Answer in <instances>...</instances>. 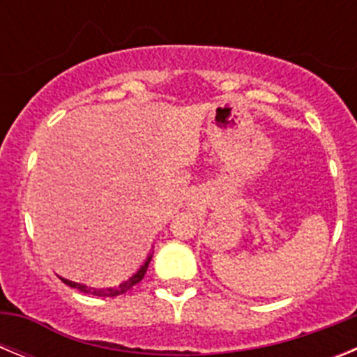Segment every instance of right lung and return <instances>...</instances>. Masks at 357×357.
I'll return each mask as SVG.
<instances>
[{
	"label": "right lung",
	"mask_w": 357,
	"mask_h": 357,
	"mask_svg": "<svg viewBox=\"0 0 357 357\" xmlns=\"http://www.w3.org/2000/svg\"><path fill=\"white\" fill-rule=\"evenodd\" d=\"M150 261H151V255H148V259L144 261L143 266L137 270V273H134L130 279L125 280V282H123V284H119L118 288H107V289L87 288V286L78 284V282H71V280H68V279H62V277H61V279H62V282H64V284L69 286V288L80 289L82 293H89V295H94V296H118V295H123V293H127L128 289L132 288V286H135L137 282H141V280H143V277H144V273H146V268H148V264H150Z\"/></svg>",
	"instance_id": "obj_1"
}]
</instances>
